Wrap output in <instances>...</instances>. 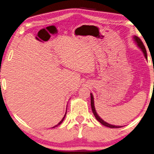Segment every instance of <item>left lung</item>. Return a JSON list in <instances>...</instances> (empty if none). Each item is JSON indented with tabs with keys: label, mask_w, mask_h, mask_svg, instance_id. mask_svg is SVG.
<instances>
[{
	"label": "left lung",
	"mask_w": 154,
	"mask_h": 154,
	"mask_svg": "<svg viewBox=\"0 0 154 154\" xmlns=\"http://www.w3.org/2000/svg\"><path fill=\"white\" fill-rule=\"evenodd\" d=\"M133 39L135 42H136V44H137V46H139V48H140L141 50H142V52H143L144 56L146 59L147 60V52H146V49L145 48V46L144 44L142 42V41L141 40V39L138 38L137 36L136 35H134L133 36ZM90 96H91V109H92V112H93L94 113V115L96 117V119H97V121H99L100 123L102 125H103L104 126H106V127H110V128H121L122 127L121 126H115V125H110V124H108L107 122H105L104 120H102L100 117L98 116V114H97L96 111V109H95V106H94V96L92 94H90Z\"/></svg>",
	"instance_id": "left-lung-1"
}]
</instances>
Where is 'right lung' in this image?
<instances>
[{"label": "right lung", "instance_id": "1", "mask_svg": "<svg viewBox=\"0 0 154 154\" xmlns=\"http://www.w3.org/2000/svg\"><path fill=\"white\" fill-rule=\"evenodd\" d=\"M66 114V112L65 113V116H64V117H63V119H62V120H61V121H60V122H59V123H58V125H55V126H54V127H53L52 128H54V127H57V126H58V125H60L61 123H62V122H63V121H64V119H65V118Z\"/></svg>", "mask_w": 154, "mask_h": 154}]
</instances>
